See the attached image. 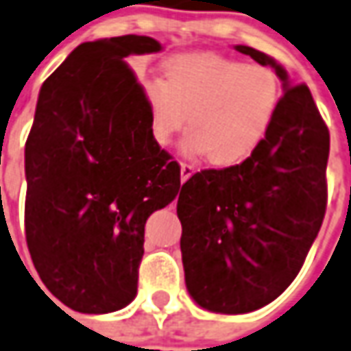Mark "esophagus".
Wrapping results in <instances>:
<instances>
[{
	"mask_svg": "<svg viewBox=\"0 0 351 351\" xmlns=\"http://www.w3.org/2000/svg\"><path fill=\"white\" fill-rule=\"evenodd\" d=\"M195 173V165L194 163H180V178L182 180H188L190 176Z\"/></svg>",
	"mask_w": 351,
	"mask_h": 351,
	"instance_id": "esophagus-1",
	"label": "esophagus"
}]
</instances>
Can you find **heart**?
<instances>
[{
  "instance_id": "1",
  "label": "heart",
  "mask_w": 351,
  "mask_h": 351,
  "mask_svg": "<svg viewBox=\"0 0 351 351\" xmlns=\"http://www.w3.org/2000/svg\"><path fill=\"white\" fill-rule=\"evenodd\" d=\"M144 92L157 144H169L188 119L184 149L206 154L219 167L242 163L256 152L280 99L273 71L215 53L173 57L165 78H147Z\"/></svg>"
}]
</instances>
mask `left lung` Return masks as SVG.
<instances>
[{"label":"left lung","mask_w":351,"mask_h":351,"mask_svg":"<svg viewBox=\"0 0 351 351\" xmlns=\"http://www.w3.org/2000/svg\"><path fill=\"white\" fill-rule=\"evenodd\" d=\"M236 51L271 65L285 82L269 134L240 165L204 169L180 190L176 213L186 288L215 313H250L285 292L306 261L326 211L330 134L306 84H290L273 57Z\"/></svg>","instance_id":"1"}]
</instances>
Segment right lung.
<instances>
[{"label":"right lung","mask_w":351,"mask_h":351,"mask_svg":"<svg viewBox=\"0 0 351 351\" xmlns=\"http://www.w3.org/2000/svg\"><path fill=\"white\" fill-rule=\"evenodd\" d=\"M149 36L84 42L47 76L25 147V230L45 288L78 313H109L138 290L144 225L180 190V165L152 132L128 56Z\"/></svg>","instance_id":"1"}]
</instances>
